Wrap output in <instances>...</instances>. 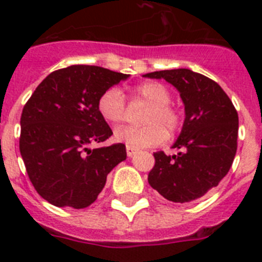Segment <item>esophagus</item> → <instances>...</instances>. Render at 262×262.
I'll return each instance as SVG.
<instances>
[{
	"mask_svg": "<svg viewBox=\"0 0 262 262\" xmlns=\"http://www.w3.org/2000/svg\"><path fill=\"white\" fill-rule=\"evenodd\" d=\"M126 152H127V156L131 157V156H134V155H135L136 152H138V149H136V148H134V147H129V145H127V147H126Z\"/></svg>",
	"mask_w": 262,
	"mask_h": 262,
	"instance_id": "esophagus-1",
	"label": "esophagus"
}]
</instances>
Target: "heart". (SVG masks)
<instances>
[{
	"label": "heart",
	"mask_w": 262,
	"mask_h": 262,
	"mask_svg": "<svg viewBox=\"0 0 262 262\" xmlns=\"http://www.w3.org/2000/svg\"><path fill=\"white\" fill-rule=\"evenodd\" d=\"M134 99L143 101L149 108L144 115V127H119L115 129L117 142L134 148H149L163 144L169 133H177L182 126L181 113L170 105V92L168 88L156 81H148L138 85L133 90ZM97 108L101 117L111 124H119L126 119L127 105L119 88L106 89L97 101Z\"/></svg>",
	"instance_id": "1"
}]
</instances>
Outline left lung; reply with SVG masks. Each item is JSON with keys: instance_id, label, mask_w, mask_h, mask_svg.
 <instances>
[{"instance_id": "8db88e82", "label": "left lung", "mask_w": 262, "mask_h": 262, "mask_svg": "<svg viewBox=\"0 0 262 262\" xmlns=\"http://www.w3.org/2000/svg\"><path fill=\"white\" fill-rule=\"evenodd\" d=\"M164 78L180 92L185 105L182 131L166 156L155 152L148 182L168 201L186 203L205 195L226 177L237 149L239 117L230 97L211 78L190 69L147 73Z\"/></svg>"}]
</instances>
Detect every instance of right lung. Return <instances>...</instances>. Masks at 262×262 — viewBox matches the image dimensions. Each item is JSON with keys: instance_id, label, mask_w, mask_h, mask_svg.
<instances>
[{"instance_id": "right-lung-1", "label": "right lung", "mask_w": 262, "mask_h": 262, "mask_svg": "<svg viewBox=\"0 0 262 262\" xmlns=\"http://www.w3.org/2000/svg\"><path fill=\"white\" fill-rule=\"evenodd\" d=\"M127 77L96 66L67 67L41 81L23 107L19 151L30 181L51 205L85 209L126 160L122 143L94 149L89 144L113 135L97 101Z\"/></svg>"}]
</instances>
